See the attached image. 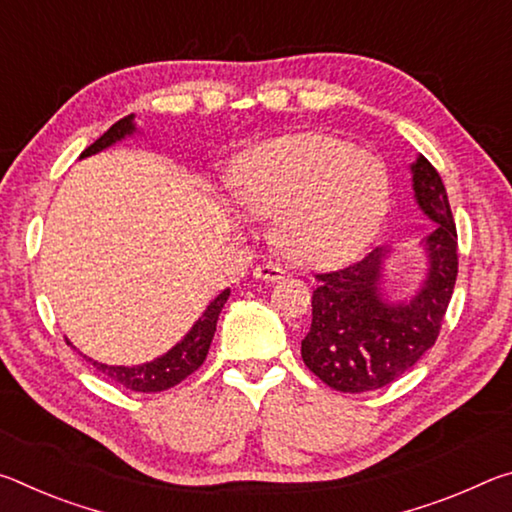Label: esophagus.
Wrapping results in <instances>:
<instances>
[{
    "mask_svg": "<svg viewBox=\"0 0 512 512\" xmlns=\"http://www.w3.org/2000/svg\"><path fill=\"white\" fill-rule=\"evenodd\" d=\"M253 275L257 277V280H264V282H277V280H282L284 277V271L280 266H275V264H259V266H255V271H253Z\"/></svg>",
    "mask_w": 512,
    "mask_h": 512,
    "instance_id": "esophagus-1",
    "label": "esophagus"
}]
</instances>
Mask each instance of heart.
I'll use <instances>...</instances> for the list:
<instances>
[{
	"label": "heart",
	"mask_w": 512,
	"mask_h": 512,
	"mask_svg": "<svg viewBox=\"0 0 512 512\" xmlns=\"http://www.w3.org/2000/svg\"><path fill=\"white\" fill-rule=\"evenodd\" d=\"M235 196L277 216L275 241L300 264H334L363 246L384 216L388 173L375 155L325 133L266 142L239 164Z\"/></svg>",
	"instance_id": "obj_1"
}]
</instances>
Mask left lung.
<instances>
[{"label":"left lung","mask_w":512,"mask_h":512,"mask_svg":"<svg viewBox=\"0 0 512 512\" xmlns=\"http://www.w3.org/2000/svg\"><path fill=\"white\" fill-rule=\"evenodd\" d=\"M422 212L436 223L427 237L429 275L406 305H386L379 277L386 250L343 268L316 273L311 327L302 339V361L341 393L384 388L413 368L436 343L458 275V235L440 173L420 155L411 167Z\"/></svg>","instance_id":"obj_1"}]
</instances>
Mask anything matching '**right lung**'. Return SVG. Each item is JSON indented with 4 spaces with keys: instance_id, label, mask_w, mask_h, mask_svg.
Segmentation results:
<instances>
[{
    "instance_id": "1",
    "label": "right lung",
    "mask_w": 512,
    "mask_h": 512,
    "mask_svg": "<svg viewBox=\"0 0 512 512\" xmlns=\"http://www.w3.org/2000/svg\"><path fill=\"white\" fill-rule=\"evenodd\" d=\"M133 117L135 115H128L124 119H119L117 124H112L97 142L90 144L88 149L81 153V158H88V155L103 151L106 146L115 144L124 135H131L135 131ZM228 296H230V289L219 293V296L210 302V307L205 309V314L198 318V323L192 327V332H189L185 339L176 345V348L169 350L164 357L155 359L151 363L126 368V366H106V363H97L88 357L85 359H88L103 377H108L110 381H115V384L128 388V391H135V393L169 391V388L180 384V381L187 379L192 372H196L203 366L207 350H210V343L216 332V320H219V314Z\"/></svg>"
}]
</instances>
